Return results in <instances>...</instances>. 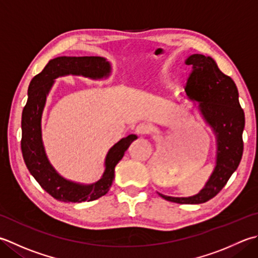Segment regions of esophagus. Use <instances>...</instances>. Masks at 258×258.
<instances>
[{"mask_svg":"<svg viewBox=\"0 0 258 258\" xmlns=\"http://www.w3.org/2000/svg\"><path fill=\"white\" fill-rule=\"evenodd\" d=\"M135 132H136V134H139V135L148 134V133H150V126L148 124H145V123H140L138 126H136Z\"/></svg>","mask_w":258,"mask_h":258,"instance_id":"esophagus-1","label":"esophagus"}]
</instances>
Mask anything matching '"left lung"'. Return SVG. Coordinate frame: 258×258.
<instances>
[{"instance_id": "1", "label": "left lung", "mask_w": 258, "mask_h": 258, "mask_svg": "<svg viewBox=\"0 0 258 258\" xmlns=\"http://www.w3.org/2000/svg\"><path fill=\"white\" fill-rule=\"evenodd\" d=\"M185 62L192 66L185 93L200 103L201 113L217 134L216 168L198 195L188 198L159 195L171 203L198 205L218 195L238 168L244 150L245 114L234 80L220 72L213 58L197 53L190 55Z\"/></svg>"}]
</instances>
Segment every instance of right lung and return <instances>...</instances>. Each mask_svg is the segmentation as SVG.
<instances>
[{
    "label": "right lung",
    "mask_w": 258,
    "mask_h": 258,
    "mask_svg": "<svg viewBox=\"0 0 258 258\" xmlns=\"http://www.w3.org/2000/svg\"><path fill=\"white\" fill-rule=\"evenodd\" d=\"M109 73V63L100 57H58L50 60L41 73L34 76L28 89V102L22 113L21 150L30 173L41 188L63 203L93 201L108 192L115 178V166L122 160L125 151L138 136L122 139L108 151L102 179L88 185L74 183L60 176L49 163L41 140V115L47 94L53 79L64 75H83L85 77L102 78Z\"/></svg>",
    "instance_id": "right-lung-1"
}]
</instances>
